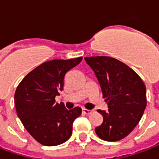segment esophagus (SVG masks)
I'll use <instances>...</instances> for the list:
<instances>
[{"instance_id": "1", "label": "esophagus", "mask_w": 159, "mask_h": 159, "mask_svg": "<svg viewBox=\"0 0 159 159\" xmlns=\"http://www.w3.org/2000/svg\"><path fill=\"white\" fill-rule=\"evenodd\" d=\"M92 112H93V110H91V109H83V114H85V115H89V114H91Z\"/></svg>"}]
</instances>
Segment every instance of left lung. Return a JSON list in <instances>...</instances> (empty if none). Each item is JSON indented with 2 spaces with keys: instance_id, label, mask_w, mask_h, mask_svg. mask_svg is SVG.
<instances>
[{
  "instance_id": "8db88e82",
  "label": "left lung",
  "mask_w": 159,
  "mask_h": 159,
  "mask_svg": "<svg viewBox=\"0 0 159 159\" xmlns=\"http://www.w3.org/2000/svg\"><path fill=\"white\" fill-rule=\"evenodd\" d=\"M100 85L108 110H100L103 123L95 128L97 136L107 142L123 139L134 130L147 106L146 87L127 65L109 56L85 57Z\"/></svg>"
}]
</instances>
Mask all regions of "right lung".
<instances>
[{"instance_id": "add662e5", "label": "right lung", "mask_w": 159, "mask_h": 159, "mask_svg": "<svg viewBox=\"0 0 159 159\" xmlns=\"http://www.w3.org/2000/svg\"><path fill=\"white\" fill-rule=\"evenodd\" d=\"M83 57L52 60L34 68L18 84L15 95L17 116L23 126L43 146H57L72 134V123L82 114L79 107L67 110L56 103V96L63 90L64 77Z\"/></svg>"}]
</instances>
